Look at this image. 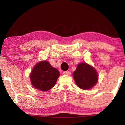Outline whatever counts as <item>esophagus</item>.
<instances>
[{
    "mask_svg": "<svg viewBox=\"0 0 125 125\" xmlns=\"http://www.w3.org/2000/svg\"><path fill=\"white\" fill-rule=\"evenodd\" d=\"M63 74L65 75H68V76H69V75H71V72L69 71H64V72H63Z\"/></svg>",
    "mask_w": 125,
    "mask_h": 125,
    "instance_id": "34e87169",
    "label": "esophagus"
}]
</instances>
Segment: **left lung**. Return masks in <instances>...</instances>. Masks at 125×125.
Returning a JSON list of instances; mask_svg holds the SVG:
<instances>
[{
    "mask_svg": "<svg viewBox=\"0 0 125 125\" xmlns=\"http://www.w3.org/2000/svg\"><path fill=\"white\" fill-rule=\"evenodd\" d=\"M73 77L77 85L82 89H89L96 84L98 74L96 71L86 63H81L73 72Z\"/></svg>",
    "mask_w": 125,
    "mask_h": 125,
    "instance_id": "left-lung-1",
    "label": "left lung"
}]
</instances>
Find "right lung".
<instances>
[{
  "label": "right lung",
  "instance_id": "obj_1",
  "mask_svg": "<svg viewBox=\"0 0 125 125\" xmlns=\"http://www.w3.org/2000/svg\"><path fill=\"white\" fill-rule=\"evenodd\" d=\"M59 76L58 70L48 61H40L32 69L30 79L35 88L46 92L54 86Z\"/></svg>",
  "mask_w": 125,
  "mask_h": 125
}]
</instances>
